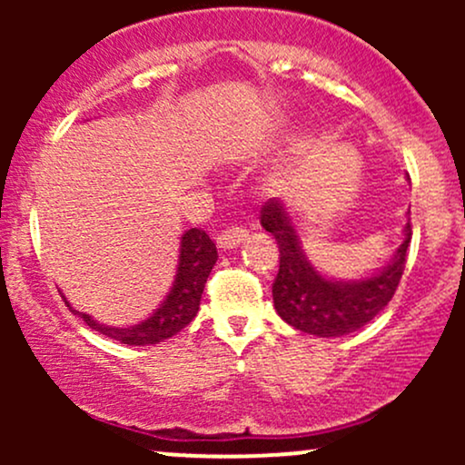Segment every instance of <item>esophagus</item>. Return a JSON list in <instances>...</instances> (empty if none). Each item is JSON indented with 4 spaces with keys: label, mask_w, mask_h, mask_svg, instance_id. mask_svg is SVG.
Returning a JSON list of instances; mask_svg holds the SVG:
<instances>
[{
    "label": "esophagus",
    "mask_w": 465,
    "mask_h": 465,
    "mask_svg": "<svg viewBox=\"0 0 465 465\" xmlns=\"http://www.w3.org/2000/svg\"><path fill=\"white\" fill-rule=\"evenodd\" d=\"M247 229H242V227H229V229H225V232L221 233V236L216 238V244L221 249H236L240 242H244V240H247Z\"/></svg>",
    "instance_id": "obj_1"
}]
</instances>
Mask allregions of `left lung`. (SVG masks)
<instances>
[{"instance_id":"left-lung-1","label":"left lung","mask_w":465,"mask_h":465,"mask_svg":"<svg viewBox=\"0 0 465 465\" xmlns=\"http://www.w3.org/2000/svg\"><path fill=\"white\" fill-rule=\"evenodd\" d=\"M260 223L280 249V271L273 282L275 311L295 330L323 339L356 332L391 302L407 262L411 223L404 225V240L391 262L370 277L345 282L325 277L314 269L280 201L266 203Z\"/></svg>"}]
</instances>
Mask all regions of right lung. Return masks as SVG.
Returning <instances> with one entry per match:
<instances>
[{"label": "right lung", "instance_id": "obj_1", "mask_svg": "<svg viewBox=\"0 0 465 465\" xmlns=\"http://www.w3.org/2000/svg\"><path fill=\"white\" fill-rule=\"evenodd\" d=\"M218 253L216 244L212 242L203 229L192 227L181 236L179 247V264L177 275H174L173 288L159 303V308L143 322L131 325V328H114V325L98 323L94 317L84 312H76L69 302V311L80 314L84 323L95 332L109 336V339L120 341L124 345H154L170 339L188 325L199 312V303L203 288H205L207 277L212 273V266L216 264Z\"/></svg>", "mask_w": 465, "mask_h": 465}]
</instances>
